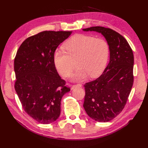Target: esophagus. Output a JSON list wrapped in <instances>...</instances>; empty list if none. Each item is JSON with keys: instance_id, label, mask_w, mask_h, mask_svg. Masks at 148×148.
<instances>
[{"instance_id": "obj_1", "label": "esophagus", "mask_w": 148, "mask_h": 148, "mask_svg": "<svg viewBox=\"0 0 148 148\" xmlns=\"http://www.w3.org/2000/svg\"><path fill=\"white\" fill-rule=\"evenodd\" d=\"M81 87H82V85H81V84H76V85H72L71 86V89L73 90L74 88H81Z\"/></svg>"}]
</instances>
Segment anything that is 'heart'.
<instances>
[{"mask_svg": "<svg viewBox=\"0 0 148 148\" xmlns=\"http://www.w3.org/2000/svg\"><path fill=\"white\" fill-rule=\"evenodd\" d=\"M64 48L56 49L53 54L56 69L64 77L70 76L76 60L77 69L72 75V81H82L88 76L95 77L104 70L108 61L109 49L104 39L84 34H77L65 43Z\"/></svg>", "mask_w": 148, "mask_h": 148, "instance_id": "heart-1", "label": "heart"}]
</instances>
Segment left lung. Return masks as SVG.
I'll return each instance as SVG.
<instances>
[{
	"mask_svg": "<svg viewBox=\"0 0 148 148\" xmlns=\"http://www.w3.org/2000/svg\"><path fill=\"white\" fill-rule=\"evenodd\" d=\"M84 32L101 34L109 49V62L102 74L84 84L83 107L91 118L108 122L116 117L126 104L134 83V54L123 37L112 29L92 27Z\"/></svg>",
	"mask_w": 148,
	"mask_h": 148,
	"instance_id": "left-lung-1",
	"label": "left lung"
}]
</instances>
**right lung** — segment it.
Returning a JSON list of instances; mask_svg holds the SVG:
<instances>
[{
  "mask_svg": "<svg viewBox=\"0 0 148 148\" xmlns=\"http://www.w3.org/2000/svg\"><path fill=\"white\" fill-rule=\"evenodd\" d=\"M72 32L44 31L25 40L16 53V92L25 111L40 123L59 118L62 97L70 92L56 71L53 54Z\"/></svg>",
  "mask_w": 148,
  "mask_h": 148,
  "instance_id": "right-lung-1",
  "label": "right lung"
}]
</instances>
